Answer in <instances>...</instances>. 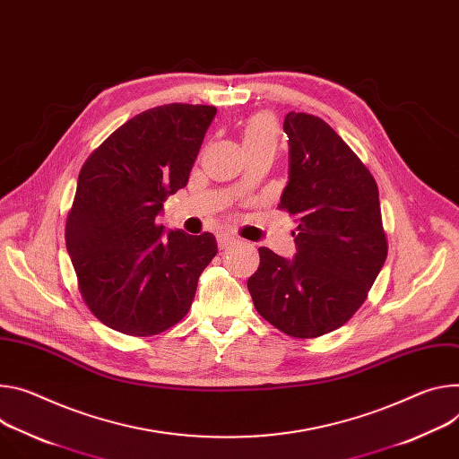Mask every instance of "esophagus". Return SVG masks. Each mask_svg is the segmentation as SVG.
Listing matches in <instances>:
<instances>
[{"mask_svg": "<svg viewBox=\"0 0 459 459\" xmlns=\"http://www.w3.org/2000/svg\"><path fill=\"white\" fill-rule=\"evenodd\" d=\"M236 243V239L232 238V236H229V234H220L218 236V245H220V248H229V247H232Z\"/></svg>", "mask_w": 459, "mask_h": 459, "instance_id": "1", "label": "esophagus"}]
</instances>
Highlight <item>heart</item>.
Instances as JSON below:
<instances>
[{
    "instance_id": "heart-1",
    "label": "heart",
    "mask_w": 459,
    "mask_h": 459,
    "mask_svg": "<svg viewBox=\"0 0 459 459\" xmlns=\"http://www.w3.org/2000/svg\"><path fill=\"white\" fill-rule=\"evenodd\" d=\"M243 146L248 148H258V146H269L276 148L278 143V128L276 120L269 113H258L248 118L243 126Z\"/></svg>"
}]
</instances>
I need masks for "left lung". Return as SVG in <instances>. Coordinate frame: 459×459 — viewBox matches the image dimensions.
<instances>
[{"instance_id":"8db88e82","label":"left lung","mask_w":459,"mask_h":459,"mask_svg":"<svg viewBox=\"0 0 459 459\" xmlns=\"http://www.w3.org/2000/svg\"><path fill=\"white\" fill-rule=\"evenodd\" d=\"M289 183L278 208L297 221L293 262L260 247L247 287L256 311L295 339L344 325L368 299L388 256L379 188L366 164L327 122L287 113Z\"/></svg>"}]
</instances>
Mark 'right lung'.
Listing matches in <instances>:
<instances>
[{
	"instance_id": "right-lung-1",
	"label": "right lung",
	"mask_w": 459,
	"mask_h": 459,
	"mask_svg": "<svg viewBox=\"0 0 459 459\" xmlns=\"http://www.w3.org/2000/svg\"><path fill=\"white\" fill-rule=\"evenodd\" d=\"M214 106L164 104L117 128L84 162L65 221L78 290L108 327L132 337L170 329L218 255L211 232L164 234L162 203L185 188Z\"/></svg>"
}]
</instances>
